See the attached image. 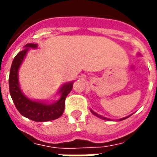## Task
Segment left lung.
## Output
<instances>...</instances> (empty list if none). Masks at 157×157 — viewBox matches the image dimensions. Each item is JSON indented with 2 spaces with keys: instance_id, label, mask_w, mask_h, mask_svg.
Segmentation results:
<instances>
[{
  "instance_id": "left-lung-1",
  "label": "left lung",
  "mask_w": 157,
  "mask_h": 157,
  "mask_svg": "<svg viewBox=\"0 0 157 157\" xmlns=\"http://www.w3.org/2000/svg\"><path fill=\"white\" fill-rule=\"evenodd\" d=\"M137 55H138V56H140V54H139V53H138ZM90 112H91V113H92V114L94 115V116H96V117H99V118H101V119H102V120H106V121H114V120H111V119H110V118H106V117H102V116H101V115L97 114V113H96V112H95V111H94L93 110H91V109H90ZM132 115H129V116H127V117H123V118H121V119H119V120H117V121H123V120H125V119H126V118H128L129 117H131V116H132Z\"/></svg>"
}]
</instances>
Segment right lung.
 Wrapping results in <instances>:
<instances>
[{"mask_svg":"<svg viewBox=\"0 0 157 157\" xmlns=\"http://www.w3.org/2000/svg\"><path fill=\"white\" fill-rule=\"evenodd\" d=\"M38 45L29 43L24 46V49L14 58L10 75L9 89L14 104L23 117L34 121H49L57 119L63 114L65 109V100L72 90L74 82L64 83L56 92L59 98L52 101H39L29 98L23 93L19 82V69L25 60L30 49H37Z\"/></svg>","mask_w":157,"mask_h":157,"instance_id":"add662e5","label":"right lung"}]
</instances>
